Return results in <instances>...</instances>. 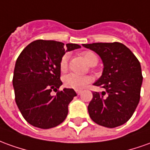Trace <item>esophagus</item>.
<instances>
[{
    "instance_id": "obj_1",
    "label": "esophagus",
    "mask_w": 150,
    "mask_h": 150,
    "mask_svg": "<svg viewBox=\"0 0 150 150\" xmlns=\"http://www.w3.org/2000/svg\"><path fill=\"white\" fill-rule=\"evenodd\" d=\"M75 91H76L77 95H80L81 93V90H75Z\"/></svg>"
}]
</instances>
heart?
<instances>
[{"instance_id":"b5f03b06","label":"heart","mask_w":150,"mask_h":150,"mask_svg":"<svg viewBox=\"0 0 150 150\" xmlns=\"http://www.w3.org/2000/svg\"><path fill=\"white\" fill-rule=\"evenodd\" d=\"M85 61L91 66H95L98 63V57L96 54L91 50L82 51L81 53ZM59 69L61 73H66L68 70V56L65 54L59 61ZM92 81V77L89 75L80 76L74 73H69L64 77V84L69 88L81 90Z\"/></svg>"}]
</instances>
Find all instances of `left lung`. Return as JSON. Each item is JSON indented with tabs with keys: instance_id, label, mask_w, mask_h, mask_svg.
Listing matches in <instances>:
<instances>
[{
	"instance_id": "obj_1",
	"label": "left lung",
	"mask_w": 150,
	"mask_h": 150,
	"mask_svg": "<svg viewBox=\"0 0 150 150\" xmlns=\"http://www.w3.org/2000/svg\"><path fill=\"white\" fill-rule=\"evenodd\" d=\"M82 45L100 56L104 70L94 84L105 91H93L88 105L91 118L108 128L124 124L139 104L143 77L139 60L120 42L92 43Z\"/></svg>"
}]
</instances>
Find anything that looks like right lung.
Here are the masks:
<instances>
[{"mask_svg": "<svg viewBox=\"0 0 150 150\" xmlns=\"http://www.w3.org/2000/svg\"><path fill=\"white\" fill-rule=\"evenodd\" d=\"M37 40L23 50L15 63L13 86L15 102L29 124L42 129L57 127L68 115V106L77 94L73 89L59 91V61L77 44ZM67 48H66V47ZM52 91L57 92L55 96Z\"/></svg>", "mask_w": 150, "mask_h": 150, "instance_id": "1", "label": "right lung"}]
</instances>
